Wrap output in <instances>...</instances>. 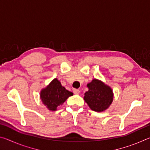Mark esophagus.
Segmentation results:
<instances>
[{
  "label": "esophagus",
  "instance_id": "obj_1",
  "mask_svg": "<svg viewBox=\"0 0 150 150\" xmlns=\"http://www.w3.org/2000/svg\"><path fill=\"white\" fill-rule=\"evenodd\" d=\"M73 93L75 94V95H78V94H79L80 91L79 89H76V88H73Z\"/></svg>",
  "mask_w": 150,
  "mask_h": 150
}]
</instances>
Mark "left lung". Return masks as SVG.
I'll return each instance as SVG.
<instances>
[{
  "label": "left lung",
  "instance_id": "8db88e82",
  "mask_svg": "<svg viewBox=\"0 0 150 150\" xmlns=\"http://www.w3.org/2000/svg\"><path fill=\"white\" fill-rule=\"evenodd\" d=\"M87 87L88 91L85 93L84 100L91 110L103 112L110 106L113 100V92L109 86L95 79L88 83Z\"/></svg>",
  "mask_w": 150,
  "mask_h": 150
}]
</instances>
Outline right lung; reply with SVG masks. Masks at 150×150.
Masks as SVG:
<instances>
[{"mask_svg": "<svg viewBox=\"0 0 150 150\" xmlns=\"http://www.w3.org/2000/svg\"><path fill=\"white\" fill-rule=\"evenodd\" d=\"M73 93L66 90L57 78L54 79L49 85L40 92V98L44 105L50 110L55 111L58 106L65 102Z\"/></svg>", "mask_w": 150, "mask_h": 150, "instance_id": "add662e5", "label": "right lung"}]
</instances>
